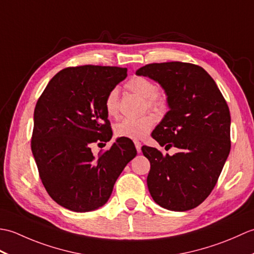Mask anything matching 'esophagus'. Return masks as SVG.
Returning a JSON list of instances; mask_svg holds the SVG:
<instances>
[{
    "mask_svg": "<svg viewBox=\"0 0 254 254\" xmlns=\"http://www.w3.org/2000/svg\"><path fill=\"white\" fill-rule=\"evenodd\" d=\"M134 144H135V147H136V150L137 153H141V148H142V143L138 142V141H135L134 142Z\"/></svg>",
    "mask_w": 254,
    "mask_h": 254,
    "instance_id": "esophagus-1",
    "label": "esophagus"
}]
</instances>
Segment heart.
<instances>
[{"instance_id": "obj_1", "label": "heart", "mask_w": 254, "mask_h": 254, "mask_svg": "<svg viewBox=\"0 0 254 254\" xmlns=\"http://www.w3.org/2000/svg\"><path fill=\"white\" fill-rule=\"evenodd\" d=\"M126 88L145 99L148 109L161 111L167 105L166 95L156 89V85L147 77L133 76L126 84ZM105 108L108 116L116 118L119 115V90L112 88L105 99ZM155 119L152 116H145L139 119H124L115 127V133L119 137L130 139L144 138L152 131Z\"/></svg>"}]
</instances>
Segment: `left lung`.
I'll use <instances>...</instances> for the list:
<instances>
[{
    "instance_id": "1",
    "label": "left lung",
    "mask_w": 254,
    "mask_h": 254,
    "mask_svg": "<svg viewBox=\"0 0 254 254\" xmlns=\"http://www.w3.org/2000/svg\"><path fill=\"white\" fill-rule=\"evenodd\" d=\"M136 74L160 84L169 111L152 136L175 155L143 146L150 163L147 187L161 207L185 212L198 206L218 180L230 152V112L215 80L201 66L152 63Z\"/></svg>"
}]
</instances>
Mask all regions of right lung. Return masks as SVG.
<instances>
[{
  "mask_svg": "<svg viewBox=\"0 0 254 254\" xmlns=\"http://www.w3.org/2000/svg\"><path fill=\"white\" fill-rule=\"evenodd\" d=\"M127 72L117 66L66 67L52 77L37 101L31 152L40 179L53 201L73 212L106 204L118 177L136 156L126 137L98 157L91 152L94 143L112 137L105 99Z\"/></svg>",
  "mask_w": 254,
  "mask_h": 254,
  "instance_id": "1",
  "label": "right lung"
}]
</instances>
